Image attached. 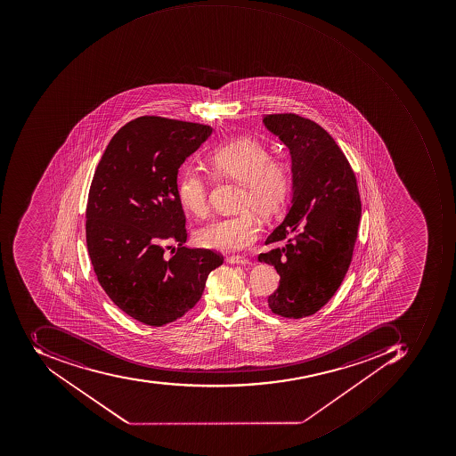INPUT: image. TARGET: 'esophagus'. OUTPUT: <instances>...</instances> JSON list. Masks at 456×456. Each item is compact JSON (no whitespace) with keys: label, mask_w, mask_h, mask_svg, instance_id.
I'll return each mask as SVG.
<instances>
[{"label":"esophagus","mask_w":456,"mask_h":456,"mask_svg":"<svg viewBox=\"0 0 456 456\" xmlns=\"http://www.w3.org/2000/svg\"><path fill=\"white\" fill-rule=\"evenodd\" d=\"M226 263L236 264V265H250L251 261L245 257H228Z\"/></svg>","instance_id":"34e87169"}]
</instances>
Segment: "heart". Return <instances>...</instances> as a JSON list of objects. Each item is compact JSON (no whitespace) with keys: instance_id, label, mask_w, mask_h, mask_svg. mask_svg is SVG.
<instances>
[{"instance_id":"b5f03b06","label":"heart","mask_w":456,"mask_h":456,"mask_svg":"<svg viewBox=\"0 0 456 456\" xmlns=\"http://www.w3.org/2000/svg\"><path fill=\"white\" fill-rule=\"evenodd\" d=\"M214 175L242 183L239 201L242 213L217 218L196 232L201 248L220 251H239L248 248L260 236V217L271 218L282 210L291 191V173L283 161L273 160L264 143L255 138H242L218 146L206 158ZM208 186L205 178L192 168H183L178 178V198L185 210L205 216L208 208Z\"/></svg>"}]
</instances>
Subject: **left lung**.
<instances>
[{"instance_id": "1", "label": "left lung", "mask_w": 456, "mask_h": 456, "mask_svg": "<svg viewBox=\"0 0 456 456\" xmlns=\"http://www.w3.org/2000/svg\"><path fill=\"white\" fill-rule=\"evenodd\" d=\"M263 121L290 151L293 205L265 240L282 248L261 253L258 261L275 266L281 276L268 297L271 311L300 320L320 311L347 273L360 225V192L347 159L315 121L295 113L266 115Z\"/></svg>"}]
</instances>
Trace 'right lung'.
Returning a JSON list of instances; mask_svg holds the SVG:
<instances>
[{"mask_svg": "<svg viewBox=\"0 0 456 456\" xmlns=\"http://www.w3.org/2000/svg\"><path fill=\"white\" fill-rule=\"evenodd\" d=\"M210 126L142 116L123 126L96 166L86 211L98 282L123 313L149 326L185 315L200 300L217 251L188 248L177 175ZM171 242L177 251L165 255Z\"/></svg>", "mask_w": 456, "mask_h": 456, "instance_id": "add662e5", "label": "right lung"}]
</instances>
